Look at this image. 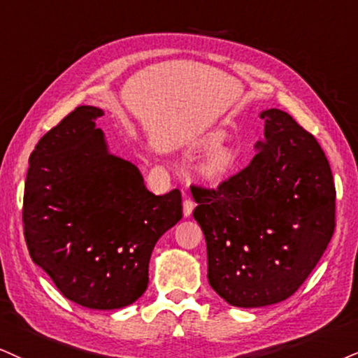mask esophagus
<instances>
[{
  "instance_id": "34e87169",
  "label": "esophagus",
  "mask_w": 358,
  "mask_h": 358,
  "mask_svg": "<svg viewBox=\"0 0 358 358\" xmlns=\"http://www.w3.org/2000/svg\"><path fill=\"white\" fill-rule=\"evenodd\" d=\"M182 209H184V215H186V217H189V215L192 214V210H194V201L191 199V197H186V199H184V202H182Z\"/></svg>"
}]
</instances>
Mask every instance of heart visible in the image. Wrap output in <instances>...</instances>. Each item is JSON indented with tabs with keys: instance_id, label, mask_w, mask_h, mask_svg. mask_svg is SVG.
I'll list each match as a JSON object with an SVG mask.
<instances>
[{
	"instance_id": "obj_1",
	"label": "heart",
	"mask_w": 358,
	"mask_h": 358,
	"mask_svg": "<svg viewBox=\"0 0 358 358\" xmlns=\"http://www.w3.org/2000/svg\"><path fill=\"white\" fill-rule=\"evenodd\" d=\"M220 139H222L220 134H210L206 143L209 145H215L220 143ZM234 162H236V156H234L232 151H229L226 148L214 149V151L209 154V157H207L206 174L213 179L224 178V176L231 172Z\"/></svg>"
}]
</instances>
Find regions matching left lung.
I'll list each match as a JSON object with an SVG mask.
<instances>
[{
    "instance_id": "8db88e82",
    "label": "left lung",
    "mask_w": 358,
    "mask_h": 358,
    "mask_svg": "<svg viewBox=\"0 0 358 358\" xmlns=\"http://www.w3.org/2000/svg\"><path fill=\"white\" fill-rule=\"evenodd\" d=\"M249 166L217 189L191 186L207 244V279L236 307L285 301L303 284L335 229L330 164L310 132L267 109Z\"/></svg>"
}]
</instances>
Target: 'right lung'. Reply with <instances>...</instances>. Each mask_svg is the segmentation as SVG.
Instances as JSON below:
<instances>
[{
	"mask_svg": "<svg viewBox=\"0 0 358 358\" xmlns=\"http://www.w3.org/2000/svg\"><path fill=\"white\" fill-rule=\"evenodd\" d=\"M79 106L39 139L29 156L23 227L29 255L61 294L87 308L136 302L149 259L182 217L179 189L154 196L129 161L108 152L96 119Z\"/></svg>",
	"mask_w": 358,
	"mask_h": 358,
	"instance_id": "right-lung-1",
	"label": "right lung"
}]
</instances>
